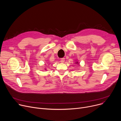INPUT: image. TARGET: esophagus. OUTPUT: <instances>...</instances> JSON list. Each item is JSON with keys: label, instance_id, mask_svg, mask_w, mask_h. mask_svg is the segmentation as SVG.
<instances>
[{"label": "esophagus", "instance_id": "1", "mask_svg": "<svg viewBox=\"0 0 121 121\" xmlns=\"http://www.w3.org/2000/svg\"><path fill=\"white\" fill-rule=\"evenodd\" d=\"M64 61H65V59H64V58H62V59H61V60H60V62H61L63 63V62H64Z\"/></svg>", "mask_w": 121, "mask_h": 121}]
</instances>
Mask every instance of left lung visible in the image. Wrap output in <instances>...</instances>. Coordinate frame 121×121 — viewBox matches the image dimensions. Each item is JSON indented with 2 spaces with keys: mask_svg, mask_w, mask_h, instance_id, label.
I'll return each instance as SVG.
<instances>
[{
  "mask_svg": "<svg viewBox=\"0 0 121 121\" xmlns=\"http://www.w3.org/2000/svg\"><path fill=\"white\" fill-rule=\"evenodd\" d=\"M75 63H76V64H79V63H78V62H77H77H76Z\"/></svg>",
  "mask_w": 121,
  "mask_h": 121,
  "instance_id": "obj_1",
  "label": "left lung"
}]
</instances>
